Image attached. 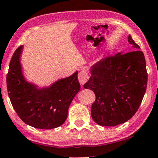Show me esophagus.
Returning a JSON list of instances; mask_svg holds the SVG:
<instances>
[{
  "instance_id": "1",
  "label": "esophagus",
  "mask_w": 158,
  "mask_h": 158,
  "mask_svg": "<svg viewBox=\"0 0 158 158\" xmlns=\"http://www.w3.org/2000/svg\"><path fill=\"white\" fill-rule=\"evenodd\" d=\"M78 79H79V82H80L81 85L85 84L88 79H89V77H88V72H87V70L85 68H81V71L79 73V75H78Z\"/></svg>"
}]
</instances>
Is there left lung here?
Returning <instances> with one entry per match:
<instances>
[{"mask_svg":"<svg viewBox=\"0 0 158 158\" xmlns=\"http://www.w3.org/2000/svg\"><path fill=\"white\" fill-rule=\"evenodd\" d=\"M128 43L135 50L98 61L91 67V77L84 85L96 95L91 117L99 126H117L131 119L146 93L148 73L144 54L130 35Z\"/></svg>","mask_w":158,"mask_h":158,"instance_id":"8db88e82","label":"left lung"}]
</instances>
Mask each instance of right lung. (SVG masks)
I'll use <instances>...</instances> for the list:
<instances>
[{
	"label": "right lung",
	"mask_w": 158,
	"mask_h": 158,
	"mask_svg": "<svg viewBox=\"0 0 158 158\" xmlns=\"http://www.w3.org/2000/svg\"><path fill=\"white\" fill-rule=\"evenodd\" d=\"M23 46L11 59L6 85L12 106L23 122L40 129L61 126L68 117L70 103L80 90L78 72L59 79L48 88L38 89L24 79L20 64Z\"/></svg>",
	"instance_id": "obj_1"
}]
</instances>
